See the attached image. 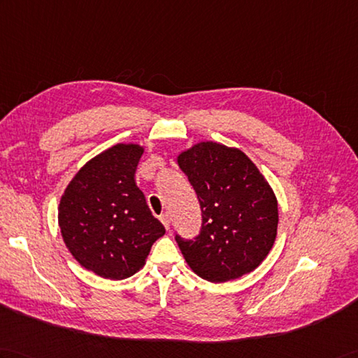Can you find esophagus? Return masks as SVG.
Masks as SVG:
<instances>
[{"label":"esophagus","mask_w":358,"mask_h":358,"mask_svg":"<svg viewBox=\"0 0 358 358\" xmlns=\"http://www.w3.org/2000/svg\"><path fill=\"white\" fill-rule=\"evenodd\" d=\"M160 221L163 222V226L169 230V226H171V221H169V215L168 213H162L160 215Z\"/></svg>","instance_id":"obj_1"}]
</instances>
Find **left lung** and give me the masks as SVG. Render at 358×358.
<instances>
[{"mask_svg":"<svg viewBox=\"0 0 358 358\" xmlns=\"http://www.w3.org/2000/svg\"><path fill=\"white\" fill-rule=\"evenodd\" d=\"M201 206V231L176 236L190 268L209 282L253 271L278 235V199L256 164L236 148L201 141L178 155Z\"/></svg>","mask_w":358,"mask_h":358,"instance_id":"left-lung-1","label":"left lung"}]
</instances>
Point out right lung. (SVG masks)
I'll list each match as a JSON object with an SVG mask.
<instances>
[{"mask_svg":"<svg viewBox=\"0 0 358 358\" xmlns=\"http://www.w3.org/2000/svg\"><path fill=\"white\" fill-rule=\"evenodd\" d=\"M141 154L140 145L119 143L96 155L69 182L57 207L66 248L105 279L136 274L166 231L136 185Z\"/></svg>","mask_w":358,"mask_h":358,"instance_id":"add662e5","label":"right lung"}]
</instances>
